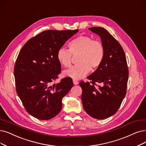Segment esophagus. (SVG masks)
Returning a JSON list of instances; mask_svg holds the SVG:
<instances>
[{"mask_svg": "<svg viewBox=\"0 0 146 146\" xmlns=\"http://www.w3.org/2000/svg\"><path fill=\"white\" fill-rule=\"evenodd\" d=\"M73 83L74 85H77L78 84V82L76 80H73Z\"/></svg>", "mask_w": 146, "mask_h": 146, "instance_id": "34e87169", "label": "esophagus"}]
</instances>
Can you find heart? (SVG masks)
Segmentation results:
<instances>
[{
  "label": "heart",
  "mask_w": 146,
  "mask_h": 146,
  "mask_svg": "<svg viewBox=\"0 0 146 146\" xmlns=\"http://www.w3.org/2000/svg\"><path fill=\"white\" fill-rule=\"evenodd\" d=\"M69 50L64 47L59 48L57 53V59L61 65L69 67L71 65L73 55H78L77 65L65 70L63 74L75 80L83 78L90 69H97L104 60L105 50L102 43L93 40L89 36L81 35L69 42Z\"/></svg>",
  "instance_id": "obj_1"
}]
</instances>
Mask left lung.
Here are the masks:
<instances>
[{
	"label": "left lung",
	"instance_id": "obj_1",
	"mask_svg": "<svg viewBox=\"0 0 146 146\" xmlns=\"http://www.w3.org/2000/svg\"><path fill=\"white\" fill-rule=\"evenodd\" d=\"M89 29L100 36L105 54L100 67L87 77L90 83H80L81 101L85 111L91 117L104 119L119 110L126 95L129 71L125 52L117 40L103 27ZM95 82L103 86L96 88Z\"/></svg>",
	"mask_w": 146,
	"mask_h": 146
}]
</instances>
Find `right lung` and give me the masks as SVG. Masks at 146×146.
<instances>
[{
    "label": "right lung",
    "mask_w": 146,
    "mask_h": 146,
    "mask_svg": "<svg viewBox=\"0 0 146 146\" xmlns=\"http://www.w3.org/2000/svg\"><path fill=\"white\" fill-rule=\"evenodd\" d=\"M78 30H48L29 39L21 49L14 66L17 95L28 113L45 120L53 118L62 107V99L73 87L65 77L51 83L61 72L57 53Z\"/></svg>",
    "instance_id": "add662e5"
}]
</instances>
